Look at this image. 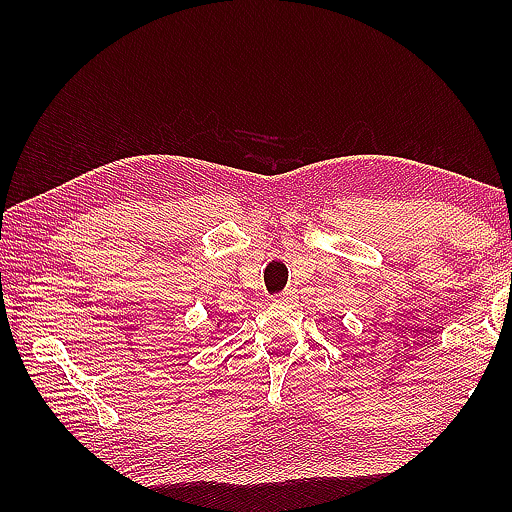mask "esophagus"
Returning <instances> with one entry per match:
<instances>
[{
    "label": "esophagus",
    "instance_id": "esophagus-1",
    "mask_svg": "<svg viewBox=\"0 0 512 512\" xmlns=\"http://www.w3.org/2000/svg\"><path fill=\"white\" fill-rule=\"evenodd\" d=\"M273 301L279 303V306H292V303L297 301V292H295V290H284V292H281V295H277Z\"/></svg>",
    "mask_w": 512,
    "mask_h": 512
}]
</instances>
